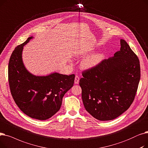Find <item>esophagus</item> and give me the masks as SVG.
<instances>
[{
  "label": "esophagus",
  "mask_w": 148,
  "mask_h": 148,
  "mask_svg": "<svg viewBox=\"0 0 148 148\" xmlns=\"http://www.w3.org/2000/svg\"><path fill=\"white\" fill-rule=\"evenodd\" d=\"M79 77L78 75H76L75 78V84H79Z\"/></svg>",
  "instance_id": "obj_1"
}]
</instances>
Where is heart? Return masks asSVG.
Listing matches in <instances>:
<instances>
[{
	"instance_id": "b5f03b06",
	"label": "heart",
	"mask_w": 148,
	"mask_h": 148,
	"mask_svg": "<svg viewBox=\"0 0 148 148\" xmlns=\"http://www.w3.org/2000/svg\"><path fill=\"white\" fill-rule=\"evenodd\" d=\"M90 51L79 52L76 54L77 57H85L90 53ZM104 55L101 53H97L91 55L84 59L81 62V67L84 69H90L96 67L103 60Z\"/></svg>"
}]
</instances>
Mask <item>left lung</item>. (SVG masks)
I'll return each mask as SVG.
<instances>
[{
  "label": "left lung",
  "mask_w": 148,
  "mask_h": 148,
  "mask_svg": "<svg viewBox=\"0 0 148 148\" xmlns=\"http://www.w3.org/2000/svg\"><path fill=\"white\" fill-rule=\"evenodd\" d=\"M112 57L84 70L79 80L87 111L99 121H111L127 110L140 79L139 60L125 40Z\"/></svg>",
  "instance_id": "8db88e82"
}]
</instances>
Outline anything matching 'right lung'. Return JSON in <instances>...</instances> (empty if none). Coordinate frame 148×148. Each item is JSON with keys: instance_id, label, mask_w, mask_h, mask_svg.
I'll use <instances>...</instances> for the list:
<instances>
[{"instance_id": "right-lung-1", "label": "right lung", "mask_w": 148, "mask_h": 148, "mask_svg": "<svg viewBox=\"0 0 148 148\" xmlns=\"http://www.w3.org/2000/svg\"><path fill=\"white\" fill-rule=\"evenodd\" d=\"M32 38H28L12 52L8 81L12 96L21 111L31 118L45 121L60 110L63 96L73 86L75 75L55 72L41 76L28 72L23 62L22 51Z\"/></svg>"}]
</instances>
